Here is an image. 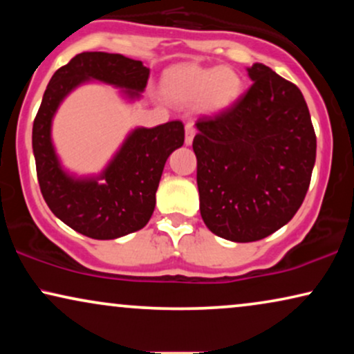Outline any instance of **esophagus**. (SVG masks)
<instances>
[{"instance_id":"obj_1","label":"esophagus","mask_w":354,"mask_h":354,"mask_svg":"<svg viewBox=\"0 0 354 354\" xmlns=\"http://www.w3.org/2000/svg\"><path fill=\"white\" fill-rule=\"evenodd\" d=\"M196 135V127L193 122H187L185 125V145H192L193 138H195Z\"/></svg>"}]
</instances>
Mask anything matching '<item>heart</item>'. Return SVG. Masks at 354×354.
<instances>
[{"label": "heart", "instance_id": "heart-1", "mask_svg": "<svg viewBox=\"0 0 354 354\" xmlns=\"http://www.w3.org/2000/svg\"><path fill=\"white\" fill-rule=\"evenodd\" d=\"M162 93L172 103L193 104L201 100L207 111H222L239 98L241 79L230 67H205L193 62L164 72Z\"/></svg>", "mask_w": 354, "mask_h": 354}]
</instances>
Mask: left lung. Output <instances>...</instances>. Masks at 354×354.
Listing matches in <instances>:
<instances>
[{
    "instance_id": "1",
    "label": "left lung",
    "mask_w": 354,
    "mask_h": 354,
    "mask_svg": "<svg viewBox=\"0 0 354 354\" xmlns=\"http://www.w3.org/2000/svg\"><path fill=\"white\" fill-rule=\"evenodd\" d=\"M234 104L201 115L193 138L200 211L207 229L248 243L283 227L301 206L316 162L303 93L264 64Z\"/></svg>"
}]
</instances>
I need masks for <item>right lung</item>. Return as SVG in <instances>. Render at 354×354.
<instances>
[{"instance_id": "obj_1", "label": "right lung", "mask_w": 354, "mask_h": 354, "mask_svg": "<svg viewBox=\"0 0 354 354\" xmlns=\"http://www.w3.org/2000/svg\"><path fill=\"white\" fill-rule=\"evenodd\" d=\"M148 77L142 61L103 51L80 53L51 77L33 120L32 147L41 195L53 214L90 239H119L148 224L164 164L183 145L185 129L180 120L135 129L98 178H74L62 171L53 148V115L66 95L86 80L120 86L130 98H138Z\"/></svg>"}]
</instances>
